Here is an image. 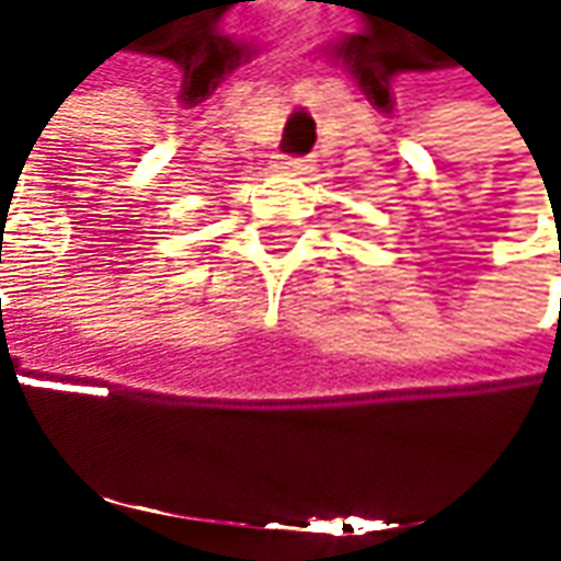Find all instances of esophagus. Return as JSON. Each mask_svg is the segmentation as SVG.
I'll return each mask as SVG.
<instances>
[{
	"label": "esophagus",
	"mask_w": 561,
	"mask_h": 561,
	"mask_svg": "<svg viewBox=\"0 0 561 561\" xmlns=\"http://www.w3.org/2000/svg\"><path fill=\"white\" fill-rule=\"evenodd\" d=\"M284 169L296 172V175H311V172H314V160H311V157H287V160H284Z\"/></svg>",
	"instance_id": "34e87169"
}]
</instances>
